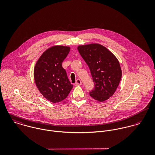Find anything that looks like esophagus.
I'll return each instance as SVG.
<instances>
[{
  "mask_svg": "<svg viewBox=\"0 0 155 155\" xmlns=\"http://www.w3.org/2000/svg\"><path fill=\"white\" fill-rule=\"evenodd\" d=\"M75 84H76V85H82V82H81V81L79 79H78L76 80V81Z\"/></svg>",
  "mask_w": 155,
  "mask_h": 155,
  "instance_id": "1",
  "label": "esophagus"
}]
</instances>
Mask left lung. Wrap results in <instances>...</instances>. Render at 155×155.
Wrapping results in <instances>:
<instances>
[{"label": "left lung", "instance_id": "left-lung-1", "mask_svg": "<svg viewBox=\"0 0 155 155\" xmlns=\"http://www.w3.org/2000/svg\"><path fill=\"white\" fill-rule=\"evenodd\" d=\"M78 50L88 64L94 83L90 96L100 102L110 98L117 88L122 70L116 56L99 44L79 45Z\"/></svg>", "mask_w": 155, "mask_h": 155}]
</instances>
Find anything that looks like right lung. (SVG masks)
<instances>
[{
    "label": "right lung",
    "mask_w": 155,
    "mask_h": 155,
    "mask_svg": "<svg viewBox=\"0 0 155 155\" xmlns=\"http://www.w3.org/2000/svg\"><path fill=\"white\" fill-rule=\"evenodd\" d=\"M70 50V46H52L45 51L35 64L33 71L35 84L45 98L50 102L61 101L73 88L62 67Z\"/></svg>",
    "instance_id": "1"
}]
</instances>
